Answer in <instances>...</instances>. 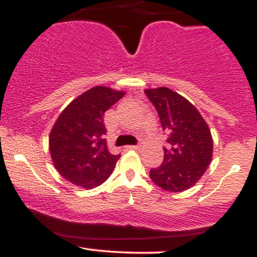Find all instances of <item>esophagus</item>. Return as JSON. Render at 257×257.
Here are the masks:
<instances>
[{"mask_svg": "<svg viewBox=\"0 0 257 257\" xmlns=\"http://www.w3.org/2000/svg\"><path fill=\"white\" fill-rule=\"evenodd\" d=\"M126 149H128V150H139V149H140V146H139V145H129V146H126Z\"/></svg>", "mask_w": 257, "mask_h": 257, "instance_id": "obj_1", "label": "esophagus"}]
</instances>
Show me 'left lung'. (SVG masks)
Here are the masks:
<instances>
[{"instance_id": "8db88e82", "label": "left lung", "mask_w": 257, "mask_h": 257, "mask_svg": "<svg viewBox=\"0 0 257 257\" xmlns=\"http://www.w3.org/2000/svg\"><path fill=\"white\" fill-rule=\"evenodd\" d=\"M155 105L162 128L169 135L164 159L150 178L169 192H184L198 182L213 158V137L208 123L187 99L167 87L145 89Z\"/></svg>"}]
</instances>
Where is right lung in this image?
<instances>
[{"label":"right lung","instance_id":"add662e5","mask_svg":"<svg viewBox=\"0 0 257 257\" xmlns=\"http://www.w3.org/2000/svg\"><path fill=\"white\" fill-rule=\"evenodd\" d=\"M124 94L95 85L59 114L49 134V152L55 169L71 184L89 190L110 178L120 156L106 146L104 114Z\"/></svg>","mask_w":257,"mask_h":257}]
</instances>
